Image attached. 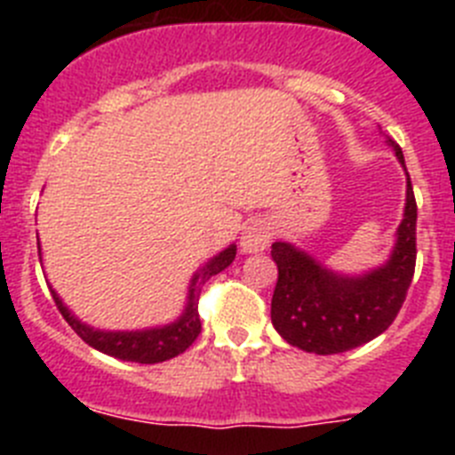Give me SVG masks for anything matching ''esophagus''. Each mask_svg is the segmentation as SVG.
Wrapping results in <instances>:
<instances>
[{"instance_id":"esophagus-1","label":"esophagus","mask_w":455,"mask_h":455,"mask_svg":"<svg viewBox=\"0 0 455 455\" xmlns=\"http://www.w3.org/2000/svg\"><path fill=\"white\" fill-rule=\"evenodd\" d=\"M273 228L267 220H252L241 235V252H262L271 243Z\"/></svg>"}]
</instances>
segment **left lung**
<instances>
[{
	"instance_id": "left-lung-1",
	"label": "left lung",
	"mask_w": 455,
	"mask_h": 455,
	"mask_svg": "<svg viewBox=\"0 0 455 455\" xmlns=\"http://www.w3.org/2000/svg\"><path fill=\"white\" fill-rule=\"evenodd\" d=\"M405 171L403 152L392 139L385 140ZM403 220L389 259L360 275L332 271L316 257L275 241L277 283L271 300L273 328L287 344L316 355H332L363 347L387 331L405 300L417 259V203L405 171Z\"/></svg>"
}]
</instances>
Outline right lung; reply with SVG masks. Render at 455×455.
Returning a JSON list of instances; mask_svg holds the SVG:
<instances>
[{
  "label": "right lung",
  "mask_w": 455,
  "mask_h": 455,
  "mask_svg": "<svg viewBox=\"0 0 455 455\" xmlns=\"http://www.w3.org/2000/svg\"><path fill=\"white\" fill-rule=\"evenodd\" d=\"M40 252V246H38ZM236 246H230L220 251L204 264L203 268L193 273L191 283H188L187 293V305H184L182 315L175 321L166 325H155V328H143V331H100L92 325L84 323L77 316L72 315L68 305L63 303L61 296L50 287L52 299H54L56 307L63 315V319L70 323V328L86 341L88 347L95 351L107 353L111 357H118L124 363H139V364H156L166 363L171 357L180 355L191 347L196 337L200 335V315H198V299H200V287L207 283L209 277L216 273L225 271L235 262Z\"/></svg>",
  "instance_id": "1"
}]
</instances>
